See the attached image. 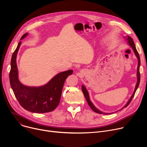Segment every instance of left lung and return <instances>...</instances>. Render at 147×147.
<instances>
[{
    "label": "left lung",
    "mask_w": 147,
    "mask_h": 147,
    "mask_svg": "<svg viewBox=\"0 0 147 147\" xmlns=\"http://www.w3.org/2000/svg\"><path fill=\"white\" fill-rule=\"evenodd\" d=\"M125 38H126V37H125ZM126 40L127 41V43L128 45H129V46H130V47H131V48H132V50L134 51V53H135V54L136 57L137 58H138V63L137 73H136V76H137V82H136V86H135V90H134V91L133 94L132 95V96H130V99L128 100V101H127V102L126 103V104L124 107H123L122 108V109H121L119 110H122L123 109H124V108L126 107L130 104V102H131V101H132V98H134V95H135V92H136V90H137V89H138L139 85H140V64H141V61H140V55H139V53H138V51H137V50H136L135 45V43H134V41H133L132 38H131L130 36H127L126 37ZM82 92H83V95H84V97H85V98H86V101H87V102H88V105H89V107H90V109H91L92 110H93L94 112L97 113H99V114H112V113H104V112H102V111H101L97 109V108L95 107V106L94 105V104L92 103V101H90V98H89V93H88V91L87 90L86 87L84 86V85H82Z\"/></svg>",
    "instance_id": "1"
}]
</instances>
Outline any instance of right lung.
Segmentation results:
<instances>
[{
	"mask_svg": "<svg viewBox=\"0 0 147 147\" xmlns=\"http://www.w3.org/2000/svg\"><path fill=\"white\" fill-rule=\"evenodd\" d=\"M28 34L23 35L20 40ZM21 45L20 41L12 54L11 61L9 81L11 86L20 104L27 111L36 113L52 111L58 105L62 90L67 77L73 74L72 69L61 72L41 86H28L22 84L18 79L17 56Z\"/></svg>",
	"mask_w": 147,
	"mask_h": 147,
	"instance_id": "obj_1",
	"label": "right lung"
}]
</instances>
